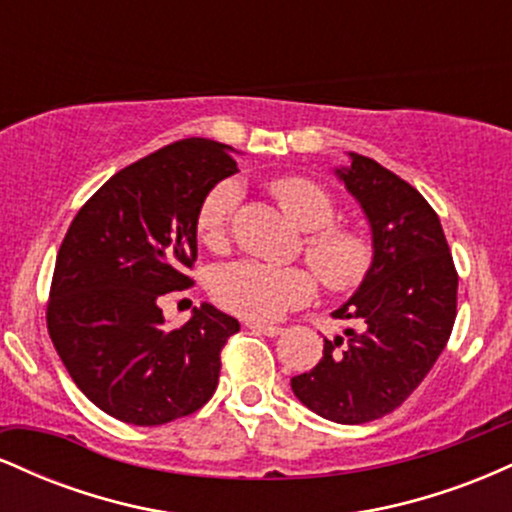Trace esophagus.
<instances>
[{"instance_id": "obj_1", "label": "esophagus", "mask_w": 512, "mask_h": 512, "mask_svg": "<svg viewBox=\"0 0 512 512\" xmlns=\"http://www.w3.org/2000/svg\"><path fill=\"white\" fill-rule=\"evenodd\" d=\"M245 327L252 332H260L264 337H279L284 332V327H276V325H260V322H245Z\"/></svg>"}]
</instances>
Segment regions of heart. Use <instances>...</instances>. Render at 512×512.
<instances>
[{
  "instance_id": "1",
  "label": "heart",
  "mask_w": 512,
  "mask_h": 512,
  "mask_svg": "<svg viewBox=\"0 0 512 512\" xmlns=\"http://www.w3.org/2000/svg\"><path fill=\"white\" fill-rule=\"evenodd\" d=\"M272 195L284 214L303 231H313L305 245L310 264L334 291H351L366 279L373 264V245L356 228L330 226L334 202L308 178H279ZM240 199L236 180H223L204 197L197 214L199 240L211 250L226 243L228 221ZM211 296L221 308L248 320H274L286 310L310 301L315 279L303 267H276L257 260L223 264L211 274Z\"/></svg>"
}]
</instances>
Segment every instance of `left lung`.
<instances>
[{
	"mask_svg": "<svg viewBox=\"0 0 512 512\" xmlns=\"http://www.w3.org/2000/svg\"><path fill=\"white\" fill-rule=\"evenodd\" d=\"M334 175L366 216L373 264L332 313L356 330L325 339L317 366L291 378V390L322 419L354 426L395 411L443 354L457 272L438 214L409 182L354 151Z\"/></svg>",
	"mask_w": 512,
	"mask_h": 512,
	"instance_id": "1",
	"label": "left lung"
}]
</instances>
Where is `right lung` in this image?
Returning <instances> with one entry per match:
<instances>
[{
	"label": "right lung",
	"instance_id": "obj_1",
	"mask_svg": "<svg viewBox=\"0 0 512 512\" xmlns=\"http://www.w3.org/2000/svg\"><path fill=\"white\" fill-rule=\"evenodd\" d=\"M236 151L190 137L115 173L74 216L52 276L48 330L84 395L134 426H161L214 395L221 349L240 330L211 303L168 330L158 298L187 289L197 214Z\"/></svg>",
	"mask_w": 512,
	"mask_h": 512
}]
</instances>
